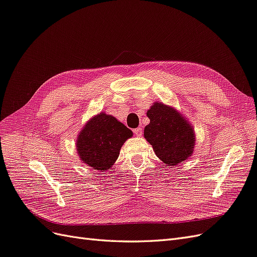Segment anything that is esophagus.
<instances>
[{
    "label": "esophagus",
    "mask_w": 257,
    "mask_h": 257,
    "mask_svg": "<svg viewBox=\"0 0 257 257\" xmlns=\"http://www.w3.org/2000/svg\"><path fill=\"white\" fill-rule=\"evenodd\" d=\"M134 134L138 137H141L143 135V128L142 127H137L134 130Z\"/></svg>",
    "instance_id": "1"
}]
</instances>
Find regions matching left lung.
I'll return each instance as SVG.
<instances>
[{"mask_svg":"<svg viewBox=\"0 0 257 257\" xmlns=\"http://www.w3.org/2000/svg\"><path fill=\"white\" fill-rule=\"evenodd\" d=\"M147 116L150 123L144 130V137L165 165L176 166L192 157L196 135L181 112L175 107L154 102Z\"/></svg>","mask_w":257,"mask_h":257,"instance_id":"8db88e82","label":"left lung"}]
</instances>
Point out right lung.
Returning a JSON list of instances; mask_svg holds the SVG:
<instances>
[{
	"instance_id": "right-lung-1",
	"label": "right lung",
	"mask_w": 257,
	"mask_h": 257,
	"mask_svg": "<svg viewBox=\"0 0 257 257\" xmlns=\"http://www.w3.org/2000/svg\"><path fill=\"white\" fill-rule=\"evenodd\" d=\"M133 132L113 115L99 112L84 124L76 141V150L83 164L105 173L111 168L120 149Z\"/></svg>"
}]
</instances>
